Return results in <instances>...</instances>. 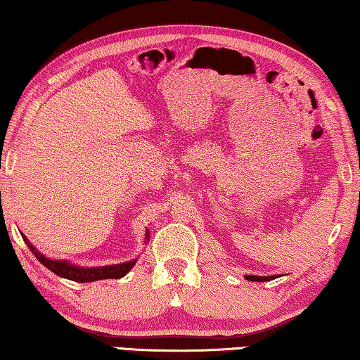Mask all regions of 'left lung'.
Listing matches in <instances>:
<instances>
[{"label": "left lung", "instance_id": "obj_1", "mask_svg": "<svg viewBox=\"0 0 360 360\" xmlns=\"http://www.w3.org/2000/svg\"><path fill=\"white\" fill-rule=\"evenodd\" d=\"M276 276H255V275H245V280L248 281H270L275 280Z\"/></svg>", "mask_w": 360, "mask_h": 360}]
</instances>
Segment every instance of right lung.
<instances>
[{
  "instance_id": "right-lung-1",
  "label": "right lung",
  "mask_w": 360,
  "mask_h": 360,
  "mask_svg": "<svg viewBox=\"0 0 360 360\" xmlns=\"http://www.w3.org/2000/svg\"><path fill=\"white\" fill-rule=\"evenodd\" d=\"M148 231L146 234V240H148ZM22 239L25 244L29 245L32 254L37 257V260L40 262L41 265H45L48 270H51L55 275L66 278V280L77 281V283H90V281H100V280H117V278H122L127 275L129 270L136 265V260L124 262V264H116V265H106V266H95V268H85V266H77L72 265L71 262L68 260H53L48 259L43 254H40L34 245L29 243V239L22 234Z\"/></svg>"
}]
</instances>
